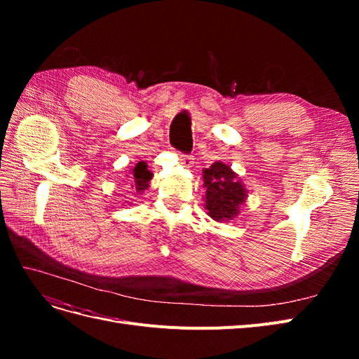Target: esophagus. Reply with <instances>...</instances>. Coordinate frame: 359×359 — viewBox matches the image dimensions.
<instances>
[{
  "mask_svg": "<svg viewBox=\"0 0 359 359\" xmlns=\"http://www.w3.org/2000/svg\"><path fill=\"white\" fill-rule=\"evenodd\" d=\"M193 157L191 156H186V154H180V163L182 166H186V168H191V165H193Z\"/></svg>",
  "mask_w": 359,
  "mask_h": 359,
  "instance_id": "1",
  "label": "esophagus"
}]
</instances>
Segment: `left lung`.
<instances>
[{
  "mask_svg": "<svg viewBox=\"0 0 359 359\" xmlns=\"http://www.w3.org/2000/svg\"><path fill=\"white\" fill-rule=\"evenodd\" d=\"M203 189L206 214L215 222L233 220L247 198L240 177L223 161H215L203 169Z\"/></svg>",
  "mask_w": 359,
  "mask_h": 359,
  "instance_id": "obj_1",
  "label": "left lung"
}]
</instances>
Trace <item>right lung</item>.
<instances>
[{"label": "right lung", "instance_id": "obj_1", "mask_svg": "<svg viewBox=\"0 0 359 359\" xmlns=\"http://www.w3.org/2000/svg\"><path fill=\"white\" fill-rule=\"evenodd\" d=\"M130 186L135 190V193L140 194L142 191L148 190L149 181L153 178V173L148 170V165L145 161H139L135 168L130 169Z\"/></svg>", "mask_w": 359, "mask_h": 359}]
</instances>
